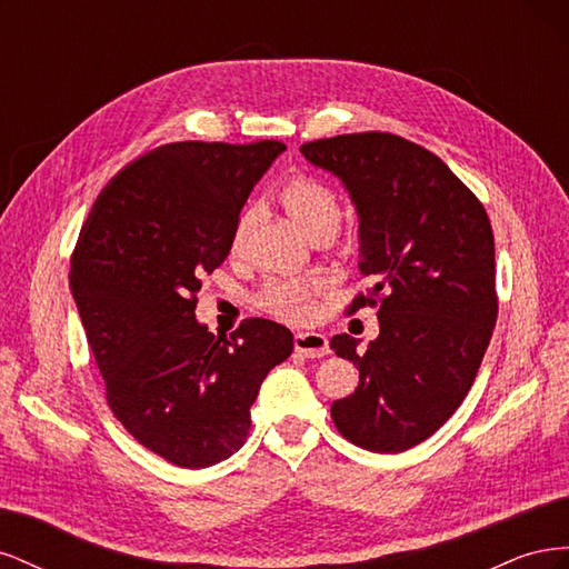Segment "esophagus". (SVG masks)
<instances>
[{"mask_svg": "<svg viewBox=\"0 0 569 569\" xmlns=\"http://www.w3.org/2000/svg\"><path fill=\"white\" fill-rule=\"evenodd\" d=\"M295 349L306 358H322L330 353V343H327V337L320 332H297Z\"/></svg>", "mask_w": 569, "mask_h": 569, "instance_id": "esophagus-1", "label": "esophagus"}]
</instances>
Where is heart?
<instances>
[{
	"mask_svg": "<svg viewBox=\"0 0 569 569\" xmlns=\"http://www.w3.org/2000/svg\"><path fill=\"white\" fill-rule=\"evenodd\" d=\"M280 203L284 206V211L289 218L297 222V228L303 234H311L316 230H332L337 228V222L341 218L339 209V199L332 192L330 187H325L311 178H295L289 180L280 189ZM247 222L239 220V226L234 228L232 234V249L237 251L242 247ZM313 284L299 282V280H272L263 289V306L274 316L287 318V320H299L311 313L313 308Z\"/></svg>",
	"mask_w": 569,
	"mask_h": 569,
	"instance_id": "1",
	"label": "heart"
}]
</instances>
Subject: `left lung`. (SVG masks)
Returning <instances> with one entry per match:
<instances>
[{
	"label": "left lung",
	"instance_id": "obj_1",
	"mask_svg": "<svg viewBox=\"0 0 569 569\" xmlns=\"http://www.w3.org/2000/svg\"><path fill=\"white\" fill-rule=\"evenodd\" d=\"M335 176L358 216V270L380 299V335H335L358 387L332 403L360 449L399 453L449 420L470 391L496 325L493 232L485 206L432 151L387 132L337 134L301 147Z\"/></svg>",
	"mask_w": 569,
	"mask_h": 569
}]
</instances>
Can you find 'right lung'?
<instances>
[{"mask_svg": "<svg viewBox=\"0 0 569 569\" xmlns=\"http://www.w3.org/2000/svg\"><path fill=\"white\" fill-rule=\"evenodd\" d=\"M280 142H176L104 187L71 258V291L113 416L180 468L244 443L266 375L289 358L287 327L251 318L213 337L194 316L199 278L232 249L239 211Z\"/></svg>", "mask_w": 569, "mask_h": 569, "instance_id": "obj_1", "label": "right lung"}]
</instances>
